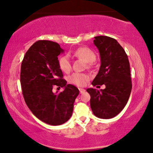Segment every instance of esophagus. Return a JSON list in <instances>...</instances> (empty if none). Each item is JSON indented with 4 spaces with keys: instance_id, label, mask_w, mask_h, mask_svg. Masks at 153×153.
Returning <instances> with one entry per match:
<instances>
[{
    "instance_id": "obj_1",
    "label": "esophagus",
    "mask_w": 153,
    "mask_h": 153,
    "mask_svg": "<svg viewBox=\"0 0 153 153\" xmlns=\"http://www.w3.org/2000/svg\"><path fill=\"white\" fill-rule=\"evenodd\" d=\"M79 92H80L81 94H82V93H83V92H85V90L83 89V88H79Z\"/></svg>"
}]
</instances>
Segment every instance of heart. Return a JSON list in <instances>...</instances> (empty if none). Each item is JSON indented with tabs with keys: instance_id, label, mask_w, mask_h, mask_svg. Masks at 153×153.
Returning a JSON list of instances; mask_svg holds the SVG:
<instances>
[{
	"instance_id": "1",
	"label": "heart",
	"mask_w": 153,
	"mask_h": 153,
	"mask_svg": "<svg viewBox=\"0 0 153 153\" xmlns=\"http://www.w3.org/2000/svg\"><path fill=\"white\" fill-rule=\"evenodd\" d=\"M73 56L81 58L88 63H92L96 60V54L88 48H80L73 52ZM59 68L64 72H69L72 68L71 61L68 55H64L59 59ZM89 80L88 75L83 73H73L69 77V81L75 85L83 87Z\"/></svg>"
}]
</instances>
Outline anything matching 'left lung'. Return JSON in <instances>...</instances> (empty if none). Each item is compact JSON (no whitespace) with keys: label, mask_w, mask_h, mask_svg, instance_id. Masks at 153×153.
I'll list each match as a JSON object with an SVG mask.
<instances>
[{"label":"left lung","mask_w":153,"mask_h":153,"mask_svg":"<svg viewBox=\"0 0 153 153\" xmlns=\"http://www.w3.org/2000/svg\"><path fill=\"white\" fill-rule=\"evenodd\" d=\"M94 44L100 54L101 66L93 86L105 85L98 90L88 88L93 114L101 119L117 116L127 103L132 90L130 63L123 48L114 39L106 36H95Z\"/></svg>","instance_id":"obj_1"}]
</instances>
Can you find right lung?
Segmentation results:
<instances>
[{
	"label": "right lung",
	"mask_w": 153,
	"mask_h": 153,
	"mask_svg": "<svg viewBox=\"0 0 153 153\" xmlns=\"http://www.w3.org/2000/svg\"><path fill=\"white\" fill-rule=\"evenodd\" d=\"M63 52L57 43L38 41L27 51L21 63V84L25 103L35 117L52 126L69 120L79 94L78 88L63 79L58 56ZM54 85L64 90L55 94Z\"/></svg>",
	"instance_id": "1"
}]
</instances>
